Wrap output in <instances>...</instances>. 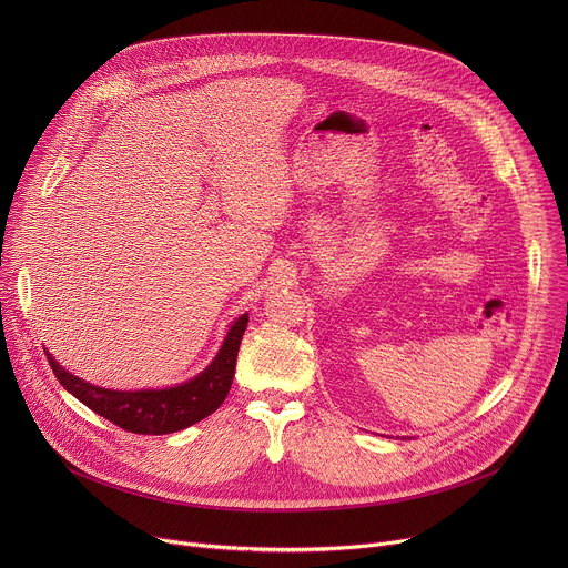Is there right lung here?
<instances>
[{"label":"right lung","instance_id":"obj_1","mask_svg":"<svg viewBox=\"0 0 568 568\" xmlns=\"http://www.w3.org/2000/svg\"><path fill=\"white\" fill-rule=\"evenodd\" d=\"M247 321H250L247 312L233 318L213 362L195 377L169 388H141V390L103 388L64 371L51 357L49 351H47V359L55 377L60 379V384L75 399L83 402L85 407H90L94 414L103 416L105 420L114 423L116 427L132 434H145V436L175 434L204 420L224 402L233 382L237 348H240L242 335L247 331Z\"/></svg>","mask_w":568,"mask_h":568}]
</instances>
